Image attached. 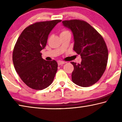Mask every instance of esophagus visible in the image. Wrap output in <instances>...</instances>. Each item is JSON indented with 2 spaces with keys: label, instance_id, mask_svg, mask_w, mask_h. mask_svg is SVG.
Returning <instances> with one entry per match:
<instances>
[{
  "label": "esophagus",
  "instance_id": "esophagus-1",
  "mask_svg": "<svg viewBox=\"0 0 122 122\" xmlns=\"http://www.w3.org/2000/svg\"><path fill=\"white\" fill-rule=\"evenodd\" d=\"M57 63H58V65L60 66V65H63V64H65V62H63V61H59L58 62H57Z\"/></svg>",
  "mask_w": 122,
  "mask_h": 122
}]
</instances>
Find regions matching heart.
<instances>
[{
	"mask_svg": "<svg viewBox=\"0 0 122 122\" xmlns=\"http://www.w3.org/2000/svg\"><path fill=\"white\" fill-rule=\"evenodd\" d=\"M67 33H70V32L68 31V30H62V31L61 32V33H60V35Z\"/></svg>",
	"mask_w": 122,
	"mask_h": 122,
	"instance_id": "b5f03b06",
	"label": "heart"
}]
</instances>
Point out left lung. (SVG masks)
<instances>
[{
	"instance_id": "obj_1",
	"label": "left lung",
	"mask_w": 122,
	"mask_h": 122,
	"mask_svg": "<svg viewBox=\"0 0 122 122\" xmlns=\"http://www.w3.org/2000/svg\"><path fill=\"white\" fill-rule=\"evenodd\" d=\"M62 24L73 32V49L82 58L80 64L71 62L74 66L72 81L82 87L93 85L106 71L108 59L106 42L95 29L83 20H65Z\"/></svg>"
}]
</instances>
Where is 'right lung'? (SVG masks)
I'll use <instances>...</instances> for the list:
<instances>
[{"label":"right lung","instance_id":"obj_1","mask_svg":"<svg viewBox=\"0 0 122 122\" xmlns=\"http://www.w3.org/2000/svg\"><path fill=\"white\" fill-rule=\"evenodd\" d=\"M61 21L54 20L30 25L16 41L12 56L14 67L22 81L30 88L42 90L53 81L57 63L45 60L40 51L46 47L51 30Z\"/></svg>","mask_w":122,"mask_h":122}]
</instances>
